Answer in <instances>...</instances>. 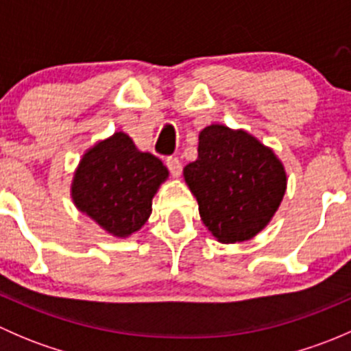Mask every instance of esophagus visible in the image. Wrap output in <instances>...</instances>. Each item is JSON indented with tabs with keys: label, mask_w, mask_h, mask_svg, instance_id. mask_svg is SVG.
Instances as JSON below:
<instances>
[{
	"label": "esophagus",
	"mask_w": 351,
	"mask_h": 351,
	"mask_svg": "<svg viewBox=\"0 0 351 351\" xmlns=\"http://www.w3.org/2000/svg\"><path fill=\"white\" fill-rule=\"evenodd\" d=\"M166 166H168L169 173H171L175 178H178L182 175V162H180L178 158H168L166 159Z\"/></svg>",
	"instance_id": "1"
}]
</instances>
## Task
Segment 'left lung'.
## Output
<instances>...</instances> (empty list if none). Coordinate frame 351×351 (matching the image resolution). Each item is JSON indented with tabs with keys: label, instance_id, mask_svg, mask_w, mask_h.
Here are the masks:
<instances>
[{
	"label": "left lung",
	"instance_id": "8db88e82",
	"mask_svg": "<svg viewBox=\"0 0 351 351\" xmlns=\"http://www.w3.org/2000/svg\"><path fill=\"white\" fill-rule=\"evenodd\" d=\"M200 219L219 243L260 234L282 204L287 171L271 147L253 134L210 123L198 136V158L183 168Z\"/></svg>",
	"mask_w": 351,
	"mask_h": 351
}]
</instances>
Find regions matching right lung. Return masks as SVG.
Instances as JSON below:
<instances>
[{
	"mask_svg": "<svg viewBox=\"0 0 351 351\" xmlns=\"http://www.w3.org/2000/svg\"><path fill=\"white\" fill-rule=\"evenodd\" d=\"M168 176L161 159L139 151L125 132L117 130L81 156L71 180V198L105 232L125 239L146 224L153 198Z\"/></svg>",
	"mask_w": 351,
	"mask_h": 351,
	"instance_id": "add662e5",
	"label": "right lung"
}]
</instances>
